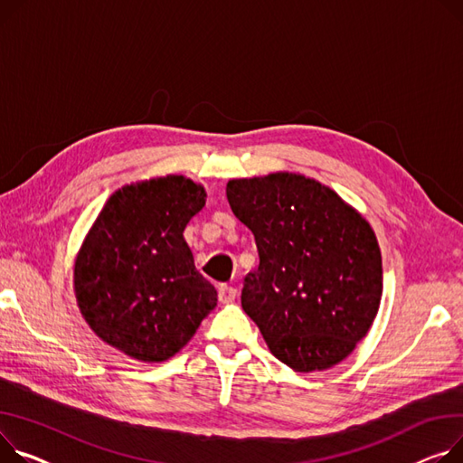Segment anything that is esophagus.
Here are the masks:
<instances>
[{
  "label": "esophagus",
  "mask_w": 463,
  "mask_h": 463,
  "mask_svg": "<svg viewBox=\"0 0 463 463\" xmlns=\"http://www.w3.org/2000/svg\"><path fill=\"white\" fill-rule=\"evenodd\" d=\"M236 298H238V290H236L234 287H231V285H222V287L218 288V299H220L222 303H232Z\"/></svg>",
  "instance_id": "1"
}]
</instances>
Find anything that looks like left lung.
Returning <instances> with one entry per match:
<instances>
[{
    "mask_svg": "<svg viewBox=\"0 0 463 463\" xmlns=\"http://www.w3.org/2000/svg\"><path fill=\"white\" fill-rule=\"evenodd\" d=\"M227 199L255 234L260 262L243 279L241 307L271 354L298 373L341 363L380 309L371 225L333 190L292 173L231 180Z\"/></svg>",
    "mask_w": 463,
    "mask_h": 463,
    "instance_id": "obj_1",
    "label": "left lung"
}]
</instances>
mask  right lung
Masks as SVG:
<instances>
[{"label": "right lung", "instance_id": "add662e5", "mask_svg": "<svg viewBox=\"0 0 463 463\" xmlns=\"http://www.w3.org/2000/svg\"><path fill=\"white\" fill-rule=\"evenodd\" d=\"M206 194L184 176L115 192L74 268L80 311L104 343L134 359L175 355L213 309L218 292L197 271L184 229Z\"/></svg>", "mask_w": 463, "mask_h": 463}]
</instances>
